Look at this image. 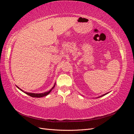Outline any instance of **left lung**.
I'll return each instance as SVG.
<instances>
[{"instance_id": "left-lung-1", "label": "left lung", "mask_w": 134, "mask_h": 134, "mask_svg": "<svg viewBox=\"0 0 134 134\" xmlns=\"http://www.w3.org/2000/svg\"><path fill=\"white\" fill-rule=\"evenodd\" d=\"M108 93H106V94H104L103 95H102V96H99V97H97V98H99V97H102V96H104V95H106V94H108Z\"/></svg>"}]
</instances>
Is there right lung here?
I'll return each mask as SVG.
<instances>
[{
  "label": "right lung",
  "mask_w": 134,
  "mask_h": 134,
  "mask_svg": "<svg viewBox=\"0 0 134 134\" xmlns=\"http://www.w3.org/2000/svg\"><path fill=\"white\" fill-rule=\"evenodd\" d=\"M55 83L54 84V87H52L50 90H49L47 92H44V93H29V92H25L24 91H23L22 90H21V88H19L18 87H17V86H16V87H17L19 90H21V91H22L23 92H24L25 93H26V94H27V95L30 96L32 97H37V98H40V97H44V96H47L49 93L51 92L52 90H53V88L55 87Z\"/></svg>",
  "instance_id": "add662e5"
}]
</instances>
